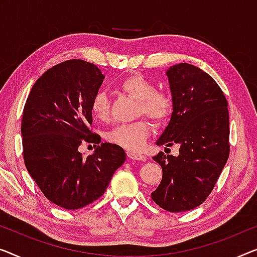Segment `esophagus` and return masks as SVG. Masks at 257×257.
<instances>
[{
    "instance_id": "esophagus-1",
    "label": "esophagus",
    "mask_w": 257,
    "mask_h": 257,
    "mask_svg": "<svg viewBox=\"0 0 257 257\" xmlns=\"http://www.w3.org/2000/svg\"><path fill=\"white\" fill-rule=\"evenodd\" d=\"M128 157L133 160H141V162L147 160V157L144 155H140V153H135V152H128Z\"/></svg>"
}]
</instances>
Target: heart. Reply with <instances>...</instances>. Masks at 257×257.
Segmentation results:
<instances>
[{"label": "heart", "instance_id": "obj_1", "mask_svg": "<svg viewBox=\"0 0 257 257\" xmlns=\"http://www.w3.org/2000/svg\"><path fill=\"white\" fill-rule=\"evenodd\" d=\"M120 89L139 100L137 115H145L156 124H164L170 120L174 108L173 99L167 92L156 90L155 84L144 76H129L120 83ZM91 113L98 121L109 120V99L104 92H98L92 98ZM150 132V122L141 118L132 123L114 127L107 134V140L128 150L139 151L144 147Z\"/></svg>", "mask_w": 257, "mask_h": 257}]
</instances>
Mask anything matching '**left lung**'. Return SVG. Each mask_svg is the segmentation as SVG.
<instances>
[{
  "label": "left lung",
  "instance_id": "left-lung-1",
  "mask_svg": "<svg viewBox=\"0 0 257 257\" xmlns=\"http://www.w3.org/2000/svg\"><path fill=\"white\" fill-rule=\"evenodd\" d=\"M166 74L174 108L157 145L179 144L180 149L178 157L164 152L153 157L163 178L151 197L166 211L181 212L208 198L227 162L228 109L224 92L200 68L180 63Z\"/></svg>",
  "mask_w": 257,
  "mask_h": 257
}]
</instances>
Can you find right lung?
Wrapping results in <instances>:
<instances>
[{"label":"right lung","mask_w":257,"mask_h":257,"mask_svg":"<svg viewBox=\"0 0 257 257\" xmlns=\"http://www.w3.org/2000/svg\"><path fill=\"white\" fill-rule=\"evenodd\" d=\"M105 76L93 63L74 59L48 69L26 99L21 132L23 158L29 173L47 200L77 210L104 195L125 152L100 143L92 132L91 101ZM99 145L83 157L82 143Z\"/></svg>","instance_id":"add662e5"}]
</instances>
